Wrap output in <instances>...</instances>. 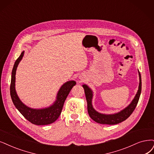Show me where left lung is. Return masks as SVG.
Listing matches in <instances>:
<instances>
[{"instance_id":"1","label":"left lung","mask_w":154,"mask_h":154,"mask_svg":"<svg viewBox=\"0 0 154 154\" xmlns=\"http://www.w3.org/2000/svg\"><path fill=\"white\" fill-rule=\"evenodd\" d=\"M138 75L140 79V83L138 86V90L136 93L134 99L131 102V103L127 106L116 113L112 114H105V113H101L96 111L93 106L92 100L93 97V92L88 85L83 84L82 87L84 89L85 95L87 100L88 103V111L89 116L95 122L101 124H109L113 125L117 124L122 121L126 120V119L131 115V113L134 110L135 108L138 104V102L140 98L141 91V78L140 73L138 70Z\"/></svg>"}]
</instances>
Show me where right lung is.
<instances>
[{
    "label": "right lung",
    "mask_w": 154,
    "mask_h": 154,
    "mask_svg": "<svg viewBox=\"0 0 154 154\" xmlns=\"http://www.w3.org/2000/svg\"><path fill=\"white\" fill-rule=\"evenodd\" d=\"M25 51H23L16 60L11 73L10 94L15 107L26 119L35 125H48L53 123L60 117L65 101L72 88L76 84L74 81H69L62 85L56 95L54 103L44 109H32L25 105L21 101L16 91V72L20 62L23 57Z\"/></svg>",
    "instance_id": "obj_1"
}]
</instances>
